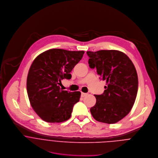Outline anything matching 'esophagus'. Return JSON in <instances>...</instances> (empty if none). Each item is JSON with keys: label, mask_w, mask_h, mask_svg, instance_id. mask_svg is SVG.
Instances as JSON below:
<instances>
[{"label": "esophagus", "mask_w": 158, "mask_h": 158, "mask_svg": "<svg viewBox=\"0 0 158 158\" xmlns=\"http://www.w3.org/2000/svg\"><path fill=\"white\" fill-rule=\"evenodd\" d=\"M86 95H87L86 93H81V98H84V97L86 96Z\"/></svg>", "instance_id": "34e87169"}]
</instances>
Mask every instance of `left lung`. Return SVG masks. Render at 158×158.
<instances>
[{
	"label": "left lung",
	"mask_w": 158,
	"mask_h": 158,
	"mask_svg": "<svg viewBox=\"0 0 158 158\" xmlns=\"http://www.w3.org/2000/svg\"><path fill=\"white\" fill-rule=\"evenodd\" d=\"M91 69H97L101 78L106 81L105 91L94 95L95 105L90 111L98 121L114 124L124 118L134 104L138 91V77L132 60L118 50L87 52Z\"/></svg>",
	"instance_id": "obj_1"
}]
</instances>
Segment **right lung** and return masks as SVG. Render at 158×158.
Wrapping results in <instances>:
<instances>
[{"label": "right lung", "mask_w": 158, "mask_h": 158, "mask_svg": "<svg viewBox=\"0 0 158 158\" xmlns=\"http://www.w3.org/2000/svg\"><path fill=\"white\" fill-rule=\"evenodd\" d=\"M84 53L51 49L34 60L27 75V92L33 110L44 121L61 123L70 118L81 93L64 91L59 85L63 79L71 78L70 73Z\"/></svg>", "instance_id": "right-lung-1"}]
</instances>
